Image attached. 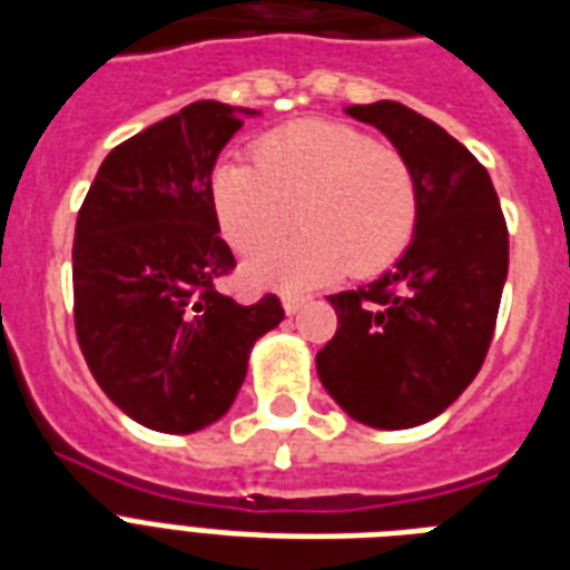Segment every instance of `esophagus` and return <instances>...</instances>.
Masks as SVG:
<instances>
[{"instance_id":"obj_1","label":"esophagus","mask_w":570,"mask_h":570,"mask_svg":"<svg viewBox=\"0 0 570 570\" xmlns=\"http://www.w3.org/2000/svg\"><path fill=\"white\" fill-rule=\"evenodd\" d=\"M306 299H308V297H303V294H294V291H285V294H282V306H285V312H288V314H297L299 308L306 306Z\"/></svg>"}]
</instances>
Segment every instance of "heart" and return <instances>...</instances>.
<instances>
[{"label":"heart","mask_w":570,"mask_h":570,"mask_svg":"<svg viewBox=\"0 0 570 570\" xmlns=\"http://www.w3.org/2000/svg\"><path fill=\"white\" fill-rule=\"evenodd\" d=\"M212 199L223 235L240 253L273 247L299 223L306 232L249 264L253 279L312 288L338 276H376L412 244L421 194L400 149L344 122L299 120L264 135L256 167L226 161Z\"/></svg>","instance_id":"b5f03b06"}]
</instances>
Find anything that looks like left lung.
<instances>
[{
    "instance_id": "left-lung-1",
    "label": "left lung",
    "mask_w": 570,
    "mask_h": 570,
    "mask_svg": "<svg viewBox=\"0 0 570 570\" xmlns=\"http://www.w3.org/2000/svg\"><path fill=\"white\" fill-rule=\"evenodd\" d=\"M412 164L421 212L389 273L332 294L338 330L317 373L350 417L376 430L432 421L480 373L509 271V229L489 170L406 105H350Z\"/></svg>"
}]
</instances>
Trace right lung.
Masks as SVG:
<instances>
[{"instance_id":"obj_1","label":"right lung","mask_w":570,"mask_h":570,"mask_svg":"<svg viewBox=\"0 0 570 570\" xmlns=\"http://www.w3.org/2000/svg\"><path fill=\"white\" fill-rule=\"evenodd\" d=\"M240 126L232 105H185L105 156L76 217V338L99 389L149 430L188 435L223 417L253 344L285 317L276 294L240 306L217 291L235 256L212 170Z\"/></svg>"}]
</instances>
